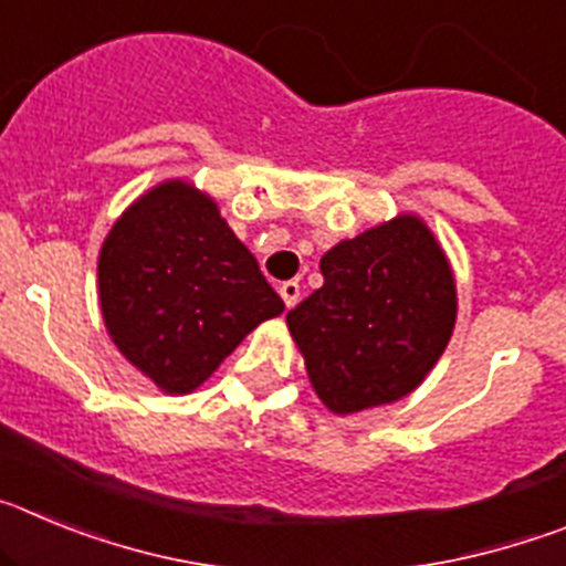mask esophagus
I'll return each instance as SVG.
<instances>
[{"instance_id":"1","label":"esophagus","mask_w":566,"mask_h":566,"mask_svg":"<svg viewBox=\"0 0 566 566\" xmlns=\"http://www.w3.org/2000/svg\"><path fill=\"white\" fill-rule=\"evenodd\" d=\"M280 297H283L286 308L297 306V300H300V283H297V280H286V283L280 286Z\"/></svg>"}]
</instances>
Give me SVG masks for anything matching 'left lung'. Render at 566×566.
I'll return each instance as SVG.
<instances>
[{
	"mask_svg": "<svg viewBox=\"0 0 566 566\" xmlns=\"http://www.w3.org/2000/svg\"><path fill=\"white\" fill-rule=\"evenodd\" d=\"M319 272L286 314L319 402L348 417L417 391L457 326V277L431 227L397 214L339 240Z\"/></svg>",
	"mask_w": 566,
	"mask_h": 566,
	"instance_id": "left-lung-1",
	"label": "left lung"
}]
</instances>
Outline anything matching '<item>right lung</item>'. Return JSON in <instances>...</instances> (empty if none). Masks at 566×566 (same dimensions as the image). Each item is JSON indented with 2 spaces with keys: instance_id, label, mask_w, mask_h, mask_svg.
Wrapping results in <instances>:
<instances>
[{
  "instance_id": "right-lung-1",
  "label": "right lung",
  "mask_w": 566,
  "mask_h": 566,
  "mask_svg": "<svg viewBox=\"0 0 566 566\" xmlns=\"http://www.w3.org/2000/svg\"><path fill=\"white\" fill-rule=\"evenodd\" d=\"M98 303L115 348L172 397L201 388L249 332L283 314L212 195L184 178L115 218L98 252Z\"/></svg>"
}]
</instances>
